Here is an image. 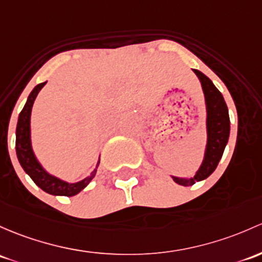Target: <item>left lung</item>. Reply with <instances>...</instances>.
I'll return each instance as SVG.
<instances>
[{
	"instance_id": "1",
	"label": "left lung",
	"mask_w": 262,
	"mask_h": 262,
	"mask_svg": "<svg viewBox=\"0 0 262 262\" xmlns=\"http://www.w3.org/2000/svg\"><path fill=\"white\" fill-rule=\"evenodd\" d=\"M193 71L200 79L205 93L206 108H207V147H206L205 159L194 177L189 180L172 177L173 181L181 186H192L196 182L206 180L208 176H211L224 154L230 137V117L224 96L205 74L196 69H193Z\"/></svg>"
}]
</instances>
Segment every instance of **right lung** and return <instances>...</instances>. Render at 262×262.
<instances>
[{
    "label": "right lung",
    "instance_id": "1",
    "mask_svg": "<svg viewBox=\"0 0 262 262\" xmlns=\"http://www.w3.org/2000/svg\"><path fill=\"white\" fill-rule=\"evenodd\" d=\"M45 82L36 85L31 93H30L29 98H27L26 104H25L24 109L21 110L20 115H18L17 128H16V154H17L18 162H20L21 167L24 168L25 172L31 177V180L40 187L42 191L48 192V193L54 194V196H66L71 197L78 194L81 189H84L90 181L94 178L96 169L92 172L89 177L85 180L76 183H68L59 178L54 177V176L49 174L32 152L31 147V138H30V117H31V109L34 105V101L36 99L41 89H42ZM99 166V162H98Z\"/></svg>",
    "mask_w": 262,
    "mask_h": 262
}]
</instances>
